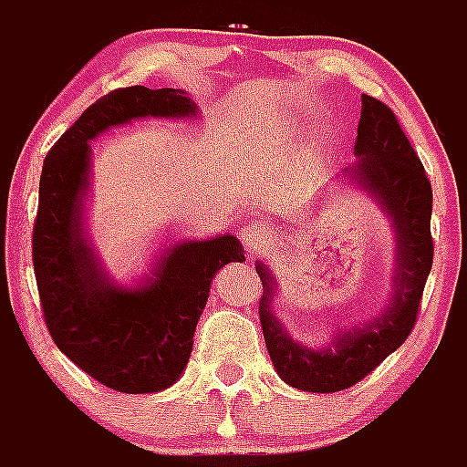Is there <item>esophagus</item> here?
I'll return each instance as SVG.
<instances>
[{
    "mask_svg": "<svg viewBox=\"0 0 467 467\" xmlns=\"http://www.w3.org/2000/svg\"><path fill=\"white\" fill-rule=\"evenodd\" d=\"M241 238L245 243L247 253H257V250H262L264 245H269L274 241V229L264 217H254L247 224H243Z\"/></svg>",
    "mask_w": 467,
    "mask_h": 467,
    "instance_id": "esophagus-1",
    "label": "esophagus"
}]
</instances>
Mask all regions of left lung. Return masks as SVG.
Segmentation results:
<instances>
[{"label":"left lung","instance_id":"1","mask_svg":"<svg viewBox=\"0 0 467 467\" xmlns=\"http://www.w3.org/2000/svg\"><path fill=\"white\" fill-rule=\"evenodd\" d=\"M356 163L344 168L339 182H350L383 210L395 231L393 296L362 327L339 329L323 348L295 341L274 316L275 278L264 262L254 264L264 285L259 323L275 372L306 393L346 390L374 372L414 329L420 296L432 266V189L423 163L411 150L398 119L377 98L362 95L356 138Z\"/></svg>","mask_w":467,"mask_h":467}]
</instances>
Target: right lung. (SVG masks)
<instances>
[{
    "label": "right lung",
    "mask_w": 467,
    "mask_h": 467,
    "mask_svg": "<svg viewBox=\"0 0 467 467\" xmlns=\"http://www.w3.org/2000/svg\"><path fill=\"white\" fill-rule=\"evenodd\" d=\"M180 88L111 90L48 151L39 180L32 262L53 341L88 377L119 393H159L182 377L214 274L243 262L236 236L168 243L151 271L121 285L102 269L84 226L90 142L140 119H193Z\"/></svg>",
    "instance_id": "right-lung-1"
}]
</instances>
